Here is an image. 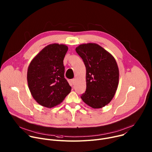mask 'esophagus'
<instances>
[{"mask_svg":"<svg viewBox=\"0 0 152 152\" xmlns=\"http://www.w3.org/2000/svg\"><path fill=\"white\" fill-rule=\"evenodd\" d=\"M75 82H76V79H73L71 80V82H72V83L73 85H74L75 83Z\"/></svg>","mask_w":152,"mask_h":152,"instance_id":"esophagus-1","label":"esophagus"}]
</instances>
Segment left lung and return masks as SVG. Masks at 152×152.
<instances>
[{
	"label": "left lung",
	"mask_w": 152,
	"mask_h": 152,
	"mask_svg": "<svg viewBox=\"0 0 152 152\" xmlns=\"http://www.w3.org/2000/svg\"><path fill=\"white\" fill-rule=\"evenodd\" d=\"M86 67V91L80 97L93 108H101L109 103L117 91L119 70L111 54L95 43L76 48Z\"/></svg>",
	"instance_id": "1"
}]
</instances>
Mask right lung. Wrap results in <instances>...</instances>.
<instances>
[{
  "label": "right lung",
  "mask_w": 152,
  "mask_h": 152,
  "mask_svg": "<svg viewBox=\"0 0 152 152\" xmlns=\"http://www.w3.org/2000/svg\"><path fill=\"white\" fill-rule=\"evenodd\" d=\"M67 50L66 45H49L29 64V88L34 99L42 106L50 108L59 104L71 91L72 87L64 78L63 60Z\"/></svg>",
  "instance_id": "obj_1"
}]
</instances>
